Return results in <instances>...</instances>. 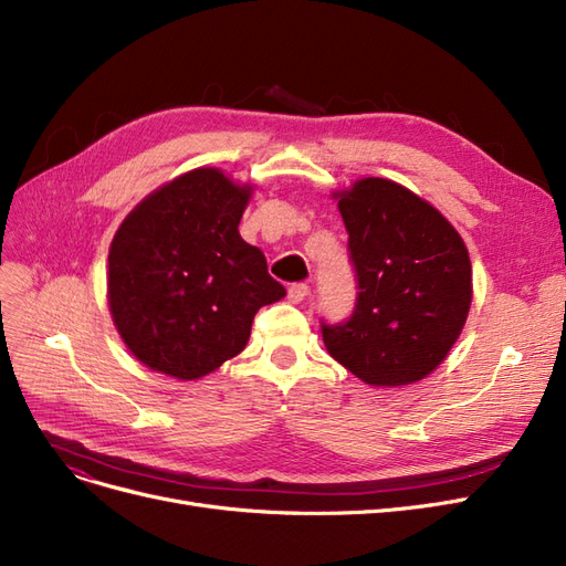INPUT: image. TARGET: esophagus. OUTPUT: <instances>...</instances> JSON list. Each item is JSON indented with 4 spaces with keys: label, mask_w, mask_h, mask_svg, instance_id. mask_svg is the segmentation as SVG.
Returning a JSON list of instances; mask_svg holds the SVG:
<instances>
[{
    "label": "esophagus",
    "mask_w": 566,
    "mask_h": 566,
    "mask_svg": "<svg viewBox=\"0 0 566 566\" xmlns=\"http://www.w3.org/2000/svg\"><path fill=\"white\" fill-rule=\"evenodd\" d=\"M307 294H310V286H307L305 282H296V284L289 286L286 298H289L291 303H301V301L307 298Z\"/></svg>",
    "instance_id": "1"
}]
</instances>
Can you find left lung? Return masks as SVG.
<instances>
[{
    "mask_svg": "<svg viewBox=\"0 0 566 566\" xmlns=\"http://www.w3.org/2000/svg\"><path fill=\"white\" fill-rule=\"evenodd\" d=\"M338 207L359 291L347 319H322L324 345L366 385L422 380L464 328L469 251L429 202L389 179L357 181Z\"/></svg>",
    "mask_w": 566,
    "mask_h": 566,
    "instance_id": "1",
    "label": "left lung"
}]
</instances>
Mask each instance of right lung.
Returning a JSON list of instances; mask_svg holds the SVG:
<instances>
[{
  "label": "right lung",
  "instance_id": "add662e5",
  "mask_svg": "<svg viewBox=\"0 0 566 566\" xmlns=\"http://www.w3.org/2000/svg\"><path fill=\"white\" fill-rule=\"evenodd\" d=\"M249 188L212 167L139 202L109 251V307L123 343L154 370L196 380L240 354L251 322L286 289L240 238Z\"/></svg>",
  "mask_w": 566,
  "mask_h": 566
}]
</instances>
